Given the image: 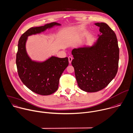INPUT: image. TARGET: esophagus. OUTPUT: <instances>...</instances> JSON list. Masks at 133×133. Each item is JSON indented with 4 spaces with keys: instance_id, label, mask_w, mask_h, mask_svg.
<instances>
[{
    "instance_id": "obj_1",
    "label": "esophagus",
    "mask_w": 133,
    "mask_h": 133,
    "mask_svg": "<svg viewBox=\"0 0 133 133\" xmlns=\"http://www.w3.org/2000/svg\"><path fill=\"white\" fill-rule=\"evenodd\" d=\"M68 59H69V63H71L72 61V58L71 57H68Z\"/></svg>"
}]
</instances>
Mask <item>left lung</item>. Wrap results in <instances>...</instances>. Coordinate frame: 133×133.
I'll use <instances>...</instances> for the list:
<instances>
[{
	"label": "left lung",
	"instance_id": "obj_1",
	"mask_svg": "<svg viewBox=\"0 0 133 133\" xmlns=\"http://www.w3.org/2000/svg\"><path fill=\"white\" fill-rule=\"evenodd\" d=\"M95 24L99 27L100 35L93 45L72 51L71 64L78 86L87 92H97L108 86L118 67L119 50L115 32L107 23Z\"/></svg>",
	"mask_w": 133,
	"mask_h": 133
}]
</instances>
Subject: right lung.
<instances>
[{"mask_svg":"<svg viewBox=\"0 0 133 133\" xmlns=\"http://www.w3.org/2000/svg\"><path fill=\"white\" fill-rule=\"evenodd\" d=\"M57 25L61 24L54 22L31 28L22 35L18 41L16 65L19 76L29 90L42 95L52 94L58 90L59 79L69 65L68 58L52 56L43 62L33 61L27 54L25 43L28 36Z\"/></svg>","mask_w":133,"mask_h":133,"instance_id":"1","label":"right lung"}]
</instances>
